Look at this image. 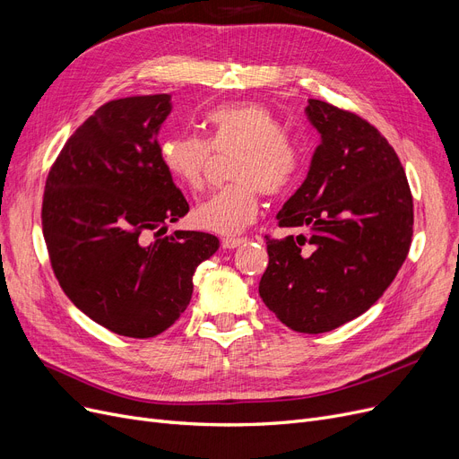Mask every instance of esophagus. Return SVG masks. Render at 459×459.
Segmentation results:
<instances>
[{
    "label": "esophagus",
    "mask_w": 459,
    "mask_h": 459,
    "mask_svg": "<svg viewBox=\"0 0 459 459\" xmlns=\"http://www.w3.org/2000/svg\"><path fill=\"white\" fill-rule=\"evenodd\" d=\"M245 241H247V237H224L222 247L224 248H237V247H241Z\"/></svg>",
    "instance_id": "34e87169"
}]
</instances>
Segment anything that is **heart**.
Segmentation results:
<instances>
[{
    "mask_svg": "<svg viewBox=\"0 0 459 459\" xmlns=\"http://www.w3.org/2000/svg\"><path fill=\"white\" fill-rule=\"evenodd\" d=\"M204 121L207 140L198 134L162 138L160 164L178 185L198 192L205 186L212 151L237 149L230 166L235 181L195 207L194 221L214 233H241L257 218L261 194L280 195L295 185L302 169V149L283 134V125L269 108L255 102L214 106Z\"/></svg>",
    "mask_w": 459,
    "mask_h": 459,
    "instance_id": "heart-1",
    "label": "heart"
}]
</instances>
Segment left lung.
<instances>
[{
    "label": "left lung",
    "instance_id": "8db88e82",
    "mask_svg": "<svg viewBox=\"0 0 459 459\" xmlns=\"http://www.w3.org/2000/svg\"><path fill=\"white\" fill-rule=\"evenodd\" d=\"M307 116L321 143L276 216L302 233L265 235L259 295L290 329L319 334L379 300L409 254L414 216L403 166L372 123L317 99Z\"/></svg>",
    "mask_w": 459,
    "mask_h": 459
}]
</instances>
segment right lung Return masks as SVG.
I'll return each mask as SVG.
<instances>
[{"instance_id":"right-lung-1","label":"right lung","mask_w":459,"mask_h":459,"mask_svg":"<svg viewBox=\"0 0 459 459\" xmlns=\"http://www.w3.org/2000/svg\"><path fill=\"white\" fill-rule=\"evenodd\" d=\"M169 95L102 104L59 151L42 195L50 265L76 308L119 336L152 338L186 310L218 250L204 231L166 235L188 212L159 159Z\"/></svg>"}]
</instances>
